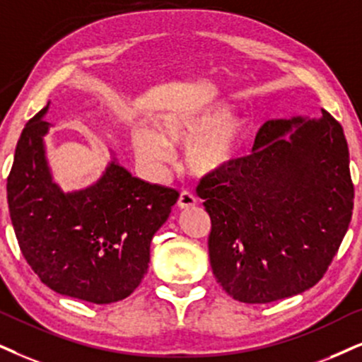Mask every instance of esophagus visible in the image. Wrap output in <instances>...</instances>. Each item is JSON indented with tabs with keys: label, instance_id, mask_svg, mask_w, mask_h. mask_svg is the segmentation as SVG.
<instances>
[{
	"label": "esophagus",
	"instance_id": "1",
	"mask_svg": "<svg viewBox=\"0 0 362 362\" xmlns=\"http://www.w3.org/2000/svg\"><path fill=\"white\" fill-rule=\"evenodd\" d=\"M178 209H190V207H195L197 205V197L192 194V192H187L184 190L178 197Z\"/></svg>",
	"mask_w": 362,
	"mask_h": 362
}]
</instances>
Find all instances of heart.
Instances as JSON below:
<instances>
[{
	"label": "heart",
	"instance_id": "heart-1",
	"mask_svg": "<svg viewBox=\"0 0 362 362\" xmlns=\"http://www.w3.org/2000/svg\"><path fill=\"white\" fill-rule=\"evenodd\" d=\"M147 127L132 130L136 158L147 170L160 173L173 158V147H185V168L194 177L212 178L227 172L244 153L250 127L232 115L227 103H210L185 113H168Z\"/></svg>",
	"mask_w": 362,
	"mask_h": 362
}]
</instances>
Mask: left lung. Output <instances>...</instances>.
<instances>
[{
    "instance_id": "8db88e82",
    "label": "left lung",
    "mask_w": 362,
    "mask_h": 362,
    "mask_svg": "<svg viewBox=\"0 0 362 362\" xmlns=\"http://www.w3.org/2000/svg\"><path fill=\"white\" fill-rule=\"evenodd\" d=\"M197 194L212 221L209 255L223 291L245 304L300 294L321 281L349 227L354 187L342 127L272 118L252 155Z\"/></svg>"
}]
</instances>
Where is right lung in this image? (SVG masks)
<instances>
[{
  "instance_id": "right-lung-1",
  "label": "right lung",
  "mask_w": 362,
  "mask_h": 362,
  "mask_svg": "<svg viewBox=\"0 0 362 362\" xmlns=\"http://www.w3.org/2000/svg\"><path fill=\"white\" fill-rule=\"evenodd\" d=\"M49 102L23 128L8 177V207L23 257L62 296L112 304L148 271L150 242L178 192L134 177L110 150L108 165L85 189L63 192L49 170L45 122Z\"/></svg>"
}]
</instances>
